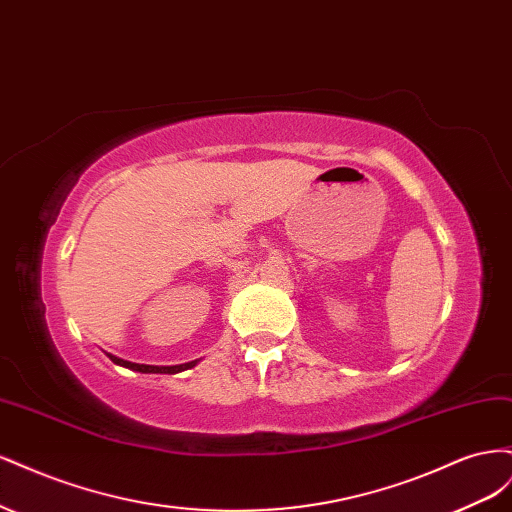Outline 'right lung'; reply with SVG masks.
Returning a JSON list of instances; mask_svg holds the SVG:
<instances>
[{
	"mask_svg": "<svg viewBox=\"0 0 512 512\" xmlns=\"http://www.w3.org/2000/svg\"><path fill=\"white\" fill-rule=\"evenodd\" d=\"M108 359H111L113 363L121 365V367H128V369H134V371H141V374H177V371H183V369H190L196 365V361H190V363H183V365H173V367H158V365H138V363H130V361H123L119 359V356H113L108 354Z\"/></svg>",
	"mask_w": 512,
	"mask_h": 512,
	"instance_id": "obj_1",
	"label": "right lung"
}]
</instances>
